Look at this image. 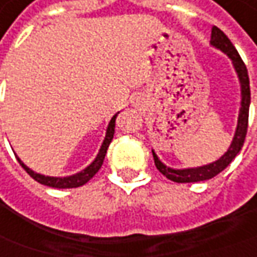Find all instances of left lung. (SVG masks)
<instances>
[{"label":"left lung","mask_w":257,"mask_h":257,"mask_svg":"<svg viewBox=\"0 0 257 257\" xmlns=\"http://www.w3.org/2000/svg\"><path fill=\"white\" fill-rule=\"evenodd\" d=\"M211 44L214 47H217L221 51H224L230 59L233 60L234 69L239 74L240 83H241V107H240L239 122H237V129L234 134L233 142L230 145L227 152L213 164H208L204 167H198V168H190V170H171L168 167H165L158 157L155 155V152L152 151L154 155V162L155 167L158 168V171L165 175L168 180H171L174 183H197V181H206L213 177H216L220 174L230 162L234 160V157L239 154V151L243 147V142L247 134V123H249V105H250V84H249V74L246 64L241 60L240 54L236 50V47L233 46V43L230 41L229 37L216 26L211 28Z\"/></svg>","instance_id":"obj_1"}]
</instances>
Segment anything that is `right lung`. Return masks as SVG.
I'll use <instances>...</instances> for the list:
<instances>
[{"mask_svg":"<svg viewBox=\"0 0 257 257\" xmlns=\"http://www.w3.org/2000/svg\"><path fill=\"white\" fill-rule=\"evenodd\" d=\"M116 116L117 113L110 119V123H109V126H107L106 131V137H105V141H103V144H102V147H100V151H99L97 157L95 158V161L92 162L86 170H83L82 173L72 175V177H64V178L46 177V175H41V174L31 171L28 167H26V165L21 162L20 158H17L18 162H20V165L27 171L28 175H30L31 178H34V180H36L37 183H40V184L54 187V188H76V187H80V185L86 184V183H87V181L100 170V167H102V164H103L105 155H106V151L107 148H109V145H110V142H112L113 134H115V120H116Z\"/></svg>","mask_w":257,"mask_h":257,"instance_id":"right-lung-1","label":"right lung"}]
</instances>
